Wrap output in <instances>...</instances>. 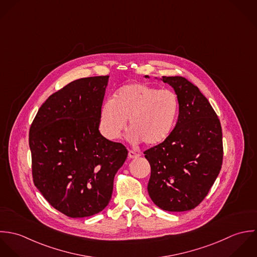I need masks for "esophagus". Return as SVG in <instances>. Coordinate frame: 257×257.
<instances>
[{
	"label": "esophagus",
	"instance_id": "34e87169",
	"mask_svg": "<svg viewBox=\"0 0 257 257\" xmlns=\"http://www.w3.org/2000/svg\"><path fill=\"white\" fill-rule=\"evenodd\" d=\"M128 156H129L130 159H136V158H138L140 155L138 154V153H136V152H134V151H132V150H129Z\"/></svg>",
	"mask_w": 257,
	"mask_h": 257
}]
</instances>
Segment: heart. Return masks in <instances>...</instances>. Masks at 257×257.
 Here are the masks:
<instances>
[{"mask_svg": "<svg viewBox=\"0 0 257 257\" xmlns=\"http://www.w3.org/2000/svg\"><path fill=\"white\" fill-rule=\"evenodd\" d=\"M179 113L175 92L160 90L145 83H130L120 87L112 99L103 103L100 126L111 140L120 137L129 119L128 138L133 143L144 142L149 147L164 143L171 135Z\"/></svg>", "mask_w": 257, "mask_h": 257, "instance_id": "heart-1", "label": "heart"}]
</instances>
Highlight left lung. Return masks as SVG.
Wrapping results in <instances>:
<instances>
[{"instance_id": "1", "label": "left lung", "mask_w": 257, "mask_h": 257, "mask_svg": "<svg viewBox=\"0 0 257 257\" xmlns=\"http://www.w3.org/2000/svg\"><path fill=\"white\" fill-rule=\"evenodd\" d=\"M155 78L173 87L179 117L169 138L144 152L151 166L147 189L160 208L186 211L205 199L220 172L221 126L208 100L185 77Z\"/></svg>"}]
</instances>
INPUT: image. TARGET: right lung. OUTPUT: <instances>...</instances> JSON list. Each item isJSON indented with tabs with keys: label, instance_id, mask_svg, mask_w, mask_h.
<instances>
[{
	"label": "right lung",
	"instance_id": "obj_1",
	"mask_svg": "<svg viewBox=\"0 0 257 257\" xmlns=\"http://www.w3.org/2000/svg\"><path fill=\"white\" fill-rule=\"evenodd\" d=\"M109 75L76 79L51 95L30 129L33 179L51 205L70 217L98 213L128 151L103 137L100 111Z\"/></svg>",
	"mask_w": 257,
	"mask_h": 257
}]
</instances>
